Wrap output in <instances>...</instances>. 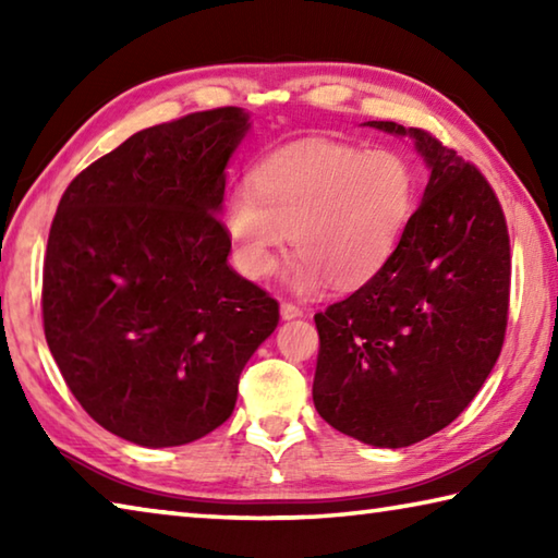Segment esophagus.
I'll list each match as a JSON object with an SVG mask.
<instances>
[{"mask_svg":"<svg viewBox=\"0 0 558 558\" xmlns=\"http://www.w3.org/2000/svg\"><path fill=\"white\" fill-rule=\"evenodd\" d=\"M302 315V310L298 305H292V302H282L280 305V317L282 319H295Z\"/></svg>","mask_w":558,"mask_h":558,"instance_id":"esophagus-1","label":"esophagus"}]
</instances>
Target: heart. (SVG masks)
Instances as JSON below:
<instances>
[{"label": "heart", "instance_id": "obj_1", "mask_svg": "<svg viewBox=\"0 0 558 558\" xmlns=\"http://www.w3.org/2000/svg\"><path fill=\"white\" fill-rule=\"evenodd\" d=\"M415 189L413 165L393 149L364 153L337 140L280 147L251 169L248 194L223 206L233 266L251 280L268 278L290 235L298 256L282 278L292 292L364 286L399 245Z\"/></svg>", "mask_w": 558, "mask_h": 558}]
</instances>
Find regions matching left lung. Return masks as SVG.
<instances>
[{"mask_svg": "<svg viewBox=\"0 0 558 558\" xmlns=\"http://www.w3.org/2000/svg\"><path fill=\"white\" fill-rule=\"evenodd\" d=\"M411 137L430 169L421 206L386 266L315 315L317 413L374 448H405L458 418L502 352L509 233L493 186L426 130Z\"/></svg>", "mask_w": 558, "mask_h": 558, "instance_id": "1", "label": "left lung"}]
</instances>
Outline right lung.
Masks as SVG:
<instances>
[{
    "instance_id": "right-lung-1",
    "label": "right lung",
    "mask_w": 558,
    "mask_h": 558,
    "mask_svg": "<svg viewBox=\"0 0 558 558\" xmlns=\"http://www.w3.org/2000/svg\"><path fill=\"white\" fill-rule=\"evenodd\" d=\"M251 130L216 108L140 130L83 169L56 209L44 332L93 421L135 446L219 428L278 302L229 266L226 167Z\"/></svg>"
}]
</instances>
